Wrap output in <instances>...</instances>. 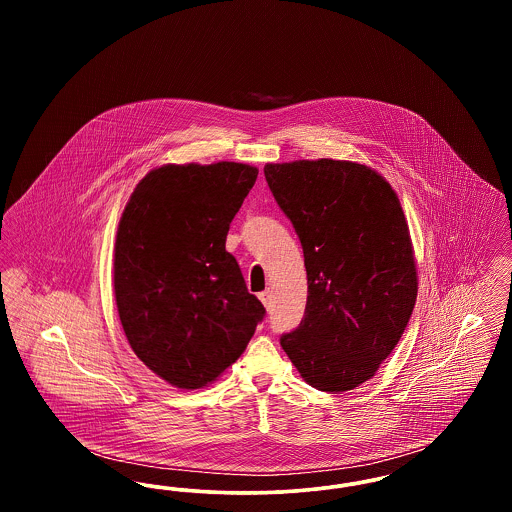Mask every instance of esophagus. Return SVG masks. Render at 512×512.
I'll use <instances>...</instances> for the list:
<instances>
[{"mask_svg":"<svg viewBox=\"0 0 512 512\" xmlns=\"http://www.w3.org/2000/svg\"><path fill=\"white\" fill-rule=\"evenodd\" d=\"M259 299L263 301V305H265L267 309H270V307H272V292H270V290H267V292L259 293Z\"/></svg>","mask_w":512,"mask_h":512,"instance_id":"34e87169","label":"esophagus"}]
</instances>
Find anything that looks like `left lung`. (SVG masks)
<instances>
[{"mask_svg":"<svg viewBox=\"0 0 512 512\" xmlns=\"http://www.w3.org/2000/svg\"><path fill=\"white\" fill-rule=\"evenodd\" d=\"M265 178L299 236L309 284L305 317L280 345L309 386L355 390L413 315L418 278L399 197L353 161L268 163Z\"/></svg>","mask_w":512,"mask_h":512,"instance_id":"obj_1","label":"left lung"}]
</instances>
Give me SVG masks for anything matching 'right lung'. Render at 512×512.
I'll list each match as a JSON object with an SVG mask.
<instances>
[{
  "label": "right lung",
  "mask_w": 512,
  "mask_h": 512,
  "mask_svg": "<svg viewBox=\"0 0 512 512\" xmlns=\"http://www.w3.org/2000/svg\"><path fill=\"white\" fill-rule=\"evenodd\" d=\"M257 174L230 161L163 165L122 211L113 263L122 330L136 357L174 388L217 380L265 317L226 251Z\"/></svg>",
  "instance_id": "right-lung-1"
}]
</instances>
